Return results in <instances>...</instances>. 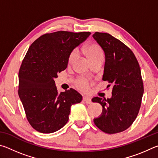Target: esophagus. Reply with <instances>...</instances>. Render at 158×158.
<instances>
[{
    "mask_svg": "<svg viewBox=\"0 0 158 158\" xmlns=\"http://www.w3.org/2000/svg\"><path fill=\"white\" fill-rule=\"evenodd\" d=\"M83 100H84L85 103L87 104H91L92 103V101H91V99L90 98H88V97H84L83 98Z\"/></svg>",
    "mask_w": 158,
    "mask_h": 158,
    "instance_id": "1",
    "label": "esophagus"
}]
</instances>
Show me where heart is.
I'll list each match as a JSON object with an SVG mask.
<instances>
[{
  "instance_id": "1",
  "label": "heart",
  "mask_w": 158,
  "mask_h": 158,
  "mask_svg": "<svg viewBox=\"0 0 158 158\" xmlns=\"http://www.w3.org/2000/svg\"><path fill=\"white\" fill-rule=\"evenodd\" d=\"M84 52L89 60L91 61L98 59V58H104V53L101 48L96 44H90L87 45L84 48ZM77 51L74 49L69 54L68 58V64L71 65L77 58ZM75 84L77 87L83 90H86L89 89V81L85 78H79L75 81Z\"/></svg>"
}]
</instances>
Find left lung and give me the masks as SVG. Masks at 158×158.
Returning a JSON list of instances; mask_svg holds the SVG:
<instances>
[{
	"instance_id": "1",
	"label": "left lung",
	"mask_w": 158,
	"mask_h": 158,
	"mask_svg": "<svg viewBox=\"0 0 158 158\" xmlns=\"http://www.w3.org/2000/svg\"><path fill=\"white\" fill-rule=\"evenodd\" d=\"M93 38L105 54L103 81L113 85L112 97L92 99L102 106V113L94 119L99 129L107 134L127 130L137 118L143 93L141 69L135 54L119 40L106 33L95 32Z\"/></svg>"
}]
</instances>
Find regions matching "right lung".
I'll return each mask as SVG.
<instances>
[{
  "mask_svg": "<svg viewBox=\"0 0 158 158\" xmlns=\"http://www.w3.org/2000/svg\"><path fill=\"white\" fill-rule=\"evenodd\" d=\"M90 32L57 31L42 35L32 44L19 72L18 93L26 118L41 133L56 132L68 121L70 107L82 96L73 89L58 93L54 78L67 68L74 48Z\"/></svg>",
  "mask_w": 158,
  "mask_h": 158,
  "instance_id": "1",
  "label": "right lung"
}]
</instances>
